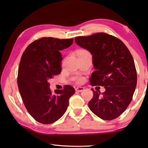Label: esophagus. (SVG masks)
<instances>
[{"instance_id":"34e87169","label":"esophagus","mask_w":148,"mask_h":148,"mask_svg":"<svg viewBox=\"0 0 148 148\" xmlns=\"http://www.w3.org/2000/svg\"><path fill=\"white\" fill-rule=\"evenodd\" d=\"M84 88L83 87H77L75 89V90L77 91H78V92H82L84 90Z\"/></svg>"}]
</instances>
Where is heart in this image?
<instances>
[{"mask_svg": "<svg viewBox=\"0 0 148 148\" xmlns=\"http://www.w3.org/2000/svg\"><path fill=\"white\" fill-rule=\"evenodd\" d=\"M88 52L87 51H86V50H81V51H79V52ZM76 79H77V81L78 82H82V78H81V77H77V78H76Z\"/></svg>", "mask_w": 148, "mask_h": 148, "instance_id": "heart-1", "label": "heart"}]
</instances>
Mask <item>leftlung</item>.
I'll use <instances>...</instances> for the list:
<instances>
[{"label": "left lung", "mask_w": 148, "mask_h": 148, "mask_svg": "<svg viewBox=\"0 0 148 148\" xmlns=\"http://www.w3.org/2000/svg\"><path fill=\"white\" fill-rule=\"evenodd\" d=\"M75 41L92 56L95 71L91 84L106 89L102 93L91 89L93 97L89 108L103 120L117 118L131 102L136 86V70L130 52L121 40L104 33L78 36Z\"/></svg>", "instance_id": "obj_1"}]
</instances>
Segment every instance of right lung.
Segmentation results:
<instances>
[{
    "label": "right lung",
    "instance_id": "right-lung-1",
    "mask_svg": "<svg viewBox=\"0 0 148 148\" xmlns=\"http://www.w3.org/2000/svg\"><path fill=\"white\" fill-rule=\"evenodd\" d=\"M73 39L42 38L26 47L21 56L17 83L29 114L38 122L51 124L66 112L75 89L66 85L52 92L48 80L61 72L60 51L70 47Z\"/></svg>",
    "mask_w": 148,
    "mask_h": 148
}]
</instances>
